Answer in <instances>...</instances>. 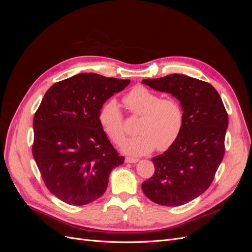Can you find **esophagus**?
<instances>
[{"label":"esophagus","instance_id":"1","mask_svg":"<svg viewBox=\"0 0 252 252\" xmlns=\"http://www.w3.org/2000/svg\"><path fill=\"white\" fill-rule=\"evenodd\" d=\"M125 162H126V163H136V162H139V158L126 157V158H125Z\"/></svg>","mask_w":252,"mask_h":252}]
</instances>
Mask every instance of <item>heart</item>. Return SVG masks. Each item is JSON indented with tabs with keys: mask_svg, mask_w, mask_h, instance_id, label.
Segmentation results:
<instances>
[{
	"mask_svg": "<svg viewBox=\"0 0 252 252\" xmlns=\"http://www.w3.org/2000/svg\"><path fill=\"white\" fill-rule=\"evenodd\" d=\"M129 113L140 117L136 131L140 134L124 142L122 149L130 156H145L158 148L166 151L180 138L185 124V113L179 100L161 97L155 91L139 85L133 87L123 100ZM98 123L114 143L125 138L124 117L118 103L110 100L98 112Z\"/></svg>",
	"mask_w": 252,
	"mask_h": 252,
	"instance_id": "1",
	"label": "heart"
}]
</instances>
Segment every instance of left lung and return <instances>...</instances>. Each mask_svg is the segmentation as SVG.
<instances>
[{"label":"left lung","mask_w":252,"mask_h":252,"mask_svg":"<svg viewBox=\"0 0 252 252\" xmlns=\"http://www.w3.org/2000/svg\"><path fill=\"white\" fill-rule=\"evenodd\" d=\"M142 83L171 94L185 113L179 140L163 155L152 158L155 173L142 183L143 192L159 205H184L205 192L215 179L225 154L227 111L207 82L173 73Z\"/></svg>","instance_id":"obj_1"}]
</instances>
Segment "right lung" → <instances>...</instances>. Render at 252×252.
Masks as SVG:
<instances>
[{
	"mask_svg": "<svg viewBox=\"0 0 252 252\" xmlns=\"http://www.w3.org/2000/svg\"><path fill=\"white\" fill-rule=\"evenodd\" d=\"M129 80L80 73L47 90L33 118L32 155L49 191L69 205H86L106 191L124 163L98 123V112Z\"/></svg>",
	"mask_w": 252,
	"mask_h": 252,
	"instance_id": "1",
	"label": "right lung"
}]
</instances>
